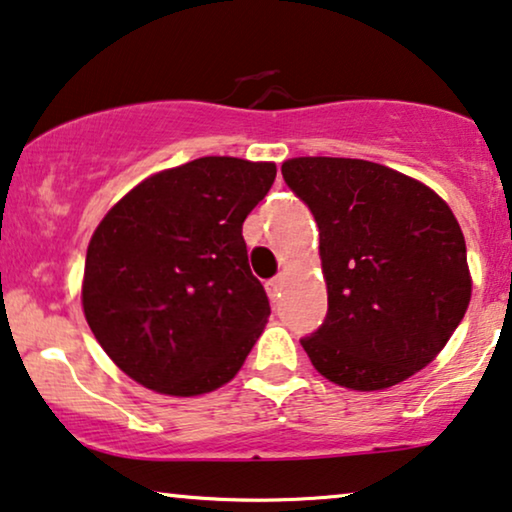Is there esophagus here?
<instances>
[{"label":"esophagus","mask_w":512,"mask_h":512,"mask_svg":"<svg viewBox=\"0 0 512 512\" xmlns=\"http://www.w3.org/2000/svg\"><path fill=\"white\" fill-rule=\"evenodd\" d=\"M283 283H285V278H283V276L271 278V281L267 283V292H269V297H271V299H278V297H281Z\"/></svg>","instance_id":"34e87169"}]
</instances>
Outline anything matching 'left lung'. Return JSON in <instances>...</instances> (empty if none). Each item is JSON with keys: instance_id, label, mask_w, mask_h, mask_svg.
<instances>
[{"instance_id": "obj_1", "label": "left lung", "mask_w": 512, "mask_h": 512, "mask_svg": "<svg viewBox=\"0 0 512 512\" xmlns=\"http://www.w3.org/2000/svg\"><path fill=\"white\" fill-rule=\"evenodd\" d=\"M281 173L320 231L327 316L299 339L313 367L353 391L412 377L445 349L470 302L454 213L381 163L299 156Z\"/></svg>"}]
</instances>
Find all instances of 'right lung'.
<instances>
[{"label": "right lung", "mask_w": 512, "mask_h": 512, "mask_svg": "<svg viewBox=\"0 0 512 512\" xmlns=\"http://www.w3.org/2000/svg\"><path fill=\"white\" fill-rule=\"evenodd\" d=\"M274 180L276 163L203 156L142 180L102 217L81 304L119 370L180 398L236 377L271 313L243 222Z\"/></svg>", "instance_id": "add662e5"}]
</instances>
